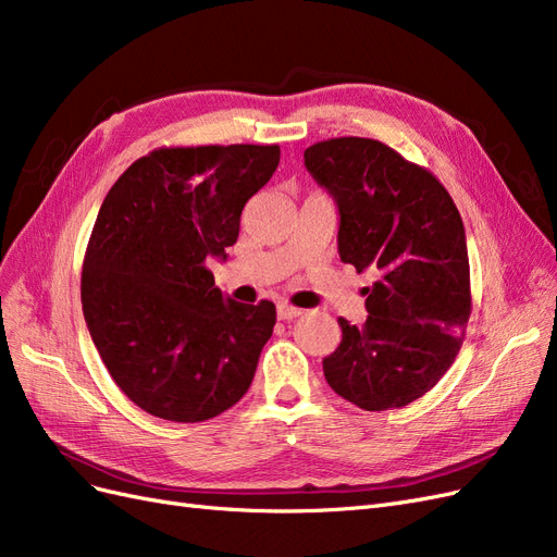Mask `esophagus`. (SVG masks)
<instances>
[{"mask_svg":"<svg viewBox=\"0 0 557 557\" xmlns=\"http://www.w3.org/2000/svg\"><path fill=\"white\" fill-rule=\"evenodd\" d=\"M276 315H278V320H285V323H290V320H295V318L301 315V311L295 309V307H290V305H278V307H276Z\"/></svg>","mask_w":557,"mask_h":557,"instance_id":"1","label":"esophagus"}]
</instances>
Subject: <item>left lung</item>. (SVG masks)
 <instances>
[{
  "label": "left lung",
  "instance_id": "1",
  "mask_svg": "<svg viewBox=\"0 0 557 557\" xmlns=\"http://www.w3.org/2000/svg\"><path fill=\"white\" fill-rule=\"evenodd\" d=\"M305 166L336 205L342 262L376 276L364 288V325L339 318L325 379L364 411L407 407L462 346L471 295L460 211L428 170L374 139L313 144Z\"/></svg>",
  "mask_w": 557,
  "mask_h": 557
}]
</instances>
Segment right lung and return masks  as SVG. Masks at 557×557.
<instances>
[{
    "label": "right lung",
    "mask_w": 557,
    "mask_h": 557,
    "mask_svg": "<svg viewBox=\"0 0 557 557\" xmlns=\"http://www.w3.org/2000/svg\"><path fill=\"white\" fill-rule=\"evenodd\" d=\"M278 146L160 148L115 181L81 276L83 315L117 387L150 416L199 423L256 376L276 307L215 288L246 201L272 178Z\"/></svg>",
    "instance_id": "right-lung-1"
}]
</instances>
